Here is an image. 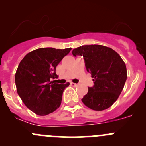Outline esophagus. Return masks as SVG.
Listing matches in <instances>:
<instances>
[{
  "mask_svg": "<svg viewBox=\"0 0 146 146\" xmlns=\"http://www.w3.org/2000/svg\"><path fill=\"white\" fill-rule=\"evenodd\" d=\"M70 85H72V86H73V87H77L78 85V84H76V83H74V82H70Z\"/></svg>",
  "mask_w": 146,
  "mask_h": 146,
  "instance_id": "34e87169",
  "label": "esophagus"
}]
</instances>
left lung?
<instances>
[{"label": "left lung", "instance_id": "8db88e82", "mask_svg": "<svg viewBox=\"0 0 146 146\" xmlns=\"http://www.w3.org/2000/svg\"><path fill=\"white\" fill-rule=\"evenodd\" d=\"M74 56H82L87 71L91 73L93 87L82 102L95 111H102L111 107L118 99L127 78L124 61L114 50L102 45H85L74 48Z\"/></svg>", "mask_w": 146, "mask_h": 146}]
</instances>
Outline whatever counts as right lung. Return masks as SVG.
<instances>
[{
	"mask_svg": "<svg viewBox=\"0 0 146 146\" xmlns=\"http://www.w3.org/2000/svg\"><path fill=\"white\" fill-rule=\"evenodd\" d=\"M71 48H41L28 53L16 70L17 92L29 110L39 116L54 112L60 107L64 89L70 85L56 83V68Z\"/></svg>",
	"mask_w": 146,
	"mask_h": 146,
	"instance_id": "add662e5",
	"label": "right lung"
}]
</instances>
